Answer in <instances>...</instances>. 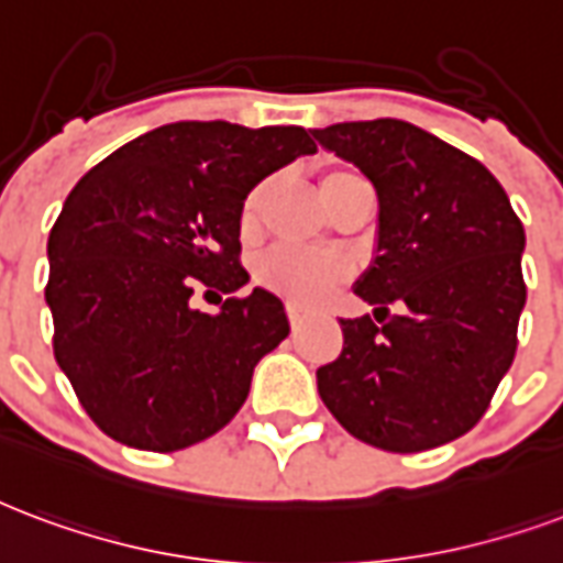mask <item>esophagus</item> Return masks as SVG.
<instances>
[{
	"label": "esophagus",
	"mask_w": 563,
	"mask_h": 563,
	"mask_svg": "<svg viewBox=\"0 0 563 563\" xmlns=\"http://www.w3.org/2000/svg\"><path fill=\"white\" fill-rule=\"evenodd\" d=\"M289 324H292V331H298V328L303 324V316L298 307H289Z\"/></svg>",
	"instance_id": "1"
}]
</instances>
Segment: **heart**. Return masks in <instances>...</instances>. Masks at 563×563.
<instances>
[{
	"label": "heart",
	"mask_w": 563,
	"mask_h": 563,
	"mask_svg": "<svg viewBox=\"0 0 563 563\" xmlns=\"http://www.w3.org/2000/svg\"><path fill=\"white\" fill-rule=\"evenodd\" d=\"M334 176H340V173H331L324 178V185ZM262 202H265V187L250 190L244 208H241L244 229H253L260 223ZM256 274H260L262 286H268L271 292L283 295L286 301L301 303V307H313V303L324 301L336 283L343 280V262L298 247H274L262 256Z\"/></svg>",
	"instance_id": "1"
}]
</instances>
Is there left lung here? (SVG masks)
Returning <instances> with one entry per match:
<instances>
[{"instance_id":"left-lung-1","label":"left lung","mask_w":563,"mask_h":563,"mask_svg":"<svg viewBox=\"0 0 563 563\" xmlns=\"http://www.w3.org/2000/svg\"><path fill=\"white\" fill-rule=\"evenodd\" d=\"M313 136L378 194L376 260L355 286L377 319H340L343 352L316 369L319 397L382 451L460 439L514 364L526 229L481 161L415 124L343 122Z\"/></svg>"}]
</instances>
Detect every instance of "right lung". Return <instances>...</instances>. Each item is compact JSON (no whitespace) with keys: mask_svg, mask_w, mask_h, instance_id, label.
<instances>
[{"mask_svg":"<svg viewBox=\"0 0 563 563\" xmlns=\"http://www.w3.org/2000/svg\"><path fill=\"white\" fill-rule=\"evenodd\" d=\"M310 152V133L295 124L176 122L77 181L49 232L44 295L53 355L98 430L173 453L239 415L253 366L289 336L283 301L253 289L211 316L190 298L250 280L244 199Z\"/></svg>","mask_w":563,"mask_h":563,"instance_id":"1","label":"right lung"}]
</instances>
